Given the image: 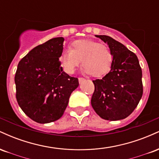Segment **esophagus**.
<instances>
[{"instance_id": "1", "label": "esophagus", "mask_w": 159, "mask_h": 159, "mask_svg": "<svg viewBox=\"0 0 159 159\" xmlns=\"http://www.w3.org/2000/svg\"><path fill=\"white\" fill-rule=\"evenodd\" d=\"M84 81H85V79L84 78H78V81H79L80 84L83 83V82Z\"/></svg>"}]
</instances>
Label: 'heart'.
<instances>
[{
	"label": "heart",
	"mask_w": 159,
	"mask_h": 159,
	"mask_svg": "<svg viewBox=\"0 0 159 159\" xmlns=\"http://www.w3.org/2000/svg\"><path fill=\"white\" fill-rule=\"evenodd\" d=\"M81 60L83 72L98 78L110 72L114 56L106 45L90 39L75 40L71 48H64L60 56L62 66L69 74L74 73Z\"/></svg>",
	"instance_id": "b5f03b06"
}]
</instances>
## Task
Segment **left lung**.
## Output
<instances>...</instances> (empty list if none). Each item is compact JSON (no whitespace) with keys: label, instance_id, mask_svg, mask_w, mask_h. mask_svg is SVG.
Here are the masks:
<instances>
[{"label":"left lung","instance_id":"8db88e82","mask_svg":"<svg viewBox=\"0 0 159 159\" xmlns=\"http://www.w3.org/2000/svg\"><path fill=\"white\" fill-rule=\"evenodd\" d=\"M107 43L114 61L110 72L93 81L95 90L91 105L104 120L115 121L129 116L143 95L142 70L136 54L108 36L96 35Z\"/></svg>","mask_w":159,"mask_h":159}]
</instances>
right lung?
<instances>
[{
	"mask_svg": "<svg viewBox=\"0 0 159 159\" xmlns=\"http://www.w3.org/2000/svg\"><path fill=\"white\" fill-rule=\"evenodd\" d=\"M64 38L56 37L37 45L18 64L16 99L25 114L39 123L63 116L70 95L79 85L77 78L63 72L59 61Z\"/></svg>",
	"mask_w": 159,
	"mask_h": 159,
	"instance_id": "1",
	"label": "right lung"
}]
</instances>
